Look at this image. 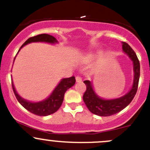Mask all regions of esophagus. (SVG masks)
Wrapping results in <instances>:
<instances>
[{
    "mask_svg": "<svg viewBox=\"0 0 150 150\" xmlns=\"http://www.w3.org/2000/svg\"><path fill=\"white\" fill-rule=\"evenodd\" d=\"M75 80H76V82H78V83H80L82 81V78H81V77L78 76H78L75 77Z\"/></svg>",
    "mask_w": 150,
    "mask_h": 150,
    "instance_id": "34e87169",
    "label": "esophagus"
}]
</instances>
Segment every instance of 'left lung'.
I'll return each instance as SVG.
<instances>
[{
  "label": "left lung",
  "mask_w": 150,
  "mask_h": 150,
  "mask_svg": "<svg viewBox=\"0 0 150 150\" xmlns=\"http://www.w3.org/2000/svg\"><path fill=\"white\" fill-rule=\"evenodd\" d=\"M122 51L129 57L134 64V78L132 88L128 93L121 97L113 99H104L95 93L91 81H83L86 86V91L83 99L89 111L96 115L107 117L118 113L131 103L137 93L140 76L139 61L131 47L125 42H122Z\"/></svg>",
  "instance_id": "1"
}]
</instances>
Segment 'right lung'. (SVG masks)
Wrapping results in <instances>:
<instances>
[{
	"label": "right lung",
	"mask_w": 150,
	"mask_h": 150,
	"mask_svg": "<svg viewBox=\"0 0 150 150\" xmlns=\"http://www.w3.org/2000/svg\"><path fill=\"white\" fill-rule=\"evenodd\" d=\"M33 42H46V43H56L58 41L54 36L50 35L48 34H40L28 39L24 43V44L20 47L19 50L22 47L25 46V45L33 43ZM11 83L13 93H14L18 102L22 104L27 110L33 113V114L36 115L47 116L56 112L59 109V107H61L62 104L63 102L64 93H65L67 89H69V88H71L75 85V77L72 76L71 78L62 79V81H60L59 83L57 85V86L55 88L54 91L51 93V94L46 99L38 102H28V101L25 100L23 98L21 97L15 90V88L13 86L12 81Z\"/></svg>",
	"instance_id": "obj_1"
}]
</instances>
